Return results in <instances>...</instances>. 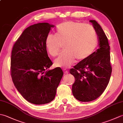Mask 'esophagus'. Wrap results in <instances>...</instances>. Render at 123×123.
<instances>
[{
	"label": "esophagus",
	"instance_id": "1",
	"mask_svg": "<svg viewBox=\"0 0 123 123\" xmlns=\"http://www.w3.org/2000/svg\"><path fill=\"white\" fill-rule=\"evenodd\" d=\"M63 71H64V73L65 74H69V72L67 70H64Z\"/></svg>",
	"mask_w": 123,
	"mask_h": 123
}]
</instances>
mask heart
Masks as SVG:
<instances>
[{"label": "heart", "mask_w": 123, "mask_h": 123, "mask_svg": "<svg viewBox=\"0 0 123 123\" xmlns=\"http://www.w3.org/2000/svg\"><path fill=\"white\" fill-rule=\"evenodd\" d=\"M45 47L49 54L55 56L61 45L65 52L54 60L56 67L68 68L75 59L82 61L88 59L97 45V37L94 28L84 23L68 21L58 26L56 35L49 34L45 39Z\"/></svg>", "instance_id": "heart-1"}]
</instances>
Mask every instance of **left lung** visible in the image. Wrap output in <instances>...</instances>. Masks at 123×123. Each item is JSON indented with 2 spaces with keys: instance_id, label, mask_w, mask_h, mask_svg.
Segmentation results:
<instances>
[{
  "instance_id": "obj_1",
  "label": "left lung",
  "mask_w": 123,
  "mask_h": 123,
  "mask_svg": "<svg viewBox=\"0 0 123 123\" xmlns=\"http://www.w3.org/2000/svg\"><path fill=\"white\" fill-rule=\"evenodd\" d=\"M89 22L98 37L99 49L88 59L80 61L70 70V73L75 78L72 88L73 95L82 102L95 100L103 93L112 71L108 38L96 20Z\"/></svg>"
}]
</instances>
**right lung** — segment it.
<instances>
[{
  "label": "right lung",
  "instance_id": "add662e5",
  "mask_svg": "<svg viewBox=\"0 0 123 123\" xmlns=\"http://www.w3.org/2000/svg\"><path fill=\"white\" fill-rule=\"evenodd\" d=\"M54 27L47 23L30 26L16 41L12 51L13 83L26 100L35 105L53 100L63 75L59 67L49 70L53 63L48 56L45 42Z\"/></svg>",
  "mask_w": 123,
  "mask_h": 123
}]
</instances>
